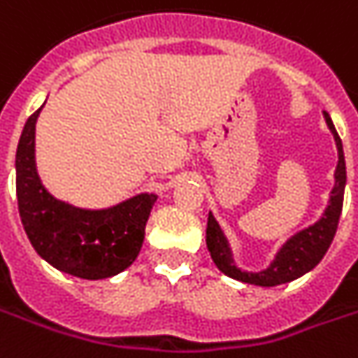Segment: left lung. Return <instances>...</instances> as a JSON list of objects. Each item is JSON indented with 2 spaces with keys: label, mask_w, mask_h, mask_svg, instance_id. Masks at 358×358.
<instances>
[{
  "label": "left lung",
  "mask_w": 358,
  "mask_h": 358,
  "mask_svg": "<svg viewBox=\"0 0 358 358\" xmlns=\"http://www.w3.org/2000/svg\"><path fill=\"white\" fill-rule=\"evenodd\" d=\"M325 120L329 130L333 132L335 142H337V152H339V162L335 170V188L331 190V200L327 206L325 214L319 222H315L313 226L307 229H301L299 234H295L291 240L283 243V248L279 250L275 259L264 271H241L238 265L234 264L229 243L224 236V231L220 229L214 216H208V228H206V243L210 255L217 265V269L222 273H226L228 278L238 279L241 283H250V285H259V287H275L281 283H289L293 279L301 278L307 271H311L315 265L323 259V255L329 250L331 241L335 238V231L339 226L341 210H343V196H345V182H347V168H345V155H343V144H341L339 134L335 130V124L331 117L325 113Z\"/></svg>",
  "instance_id": "1"
}]
</instances>
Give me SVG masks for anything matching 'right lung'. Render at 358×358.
Segmentation results:
<instances>
[{
    "label": "right lung",
    "mask_w": 358,
    "mask_h": 358,
    "mask_svg": "<svg viewBox=\"0 0 358 358\" xmlns=\"http://www.w3.org/2000/svg\"><path fill=\"white\" fill-rule=\"evenodd\" d=\"M39 110L27 118L15 155V188L23 229L35 252L59 271L80 279L113 278L136 259L158 196L138 194L106 210H80L53 198L35 168Z\"/></svg>",
    "instance_id": "1"
}]
</instances>
